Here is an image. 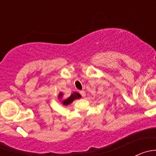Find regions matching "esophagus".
<instances>
[{
  "instance_id": "esophagus-1",
  "label": "esophagus",
  "mask_w": 156,
  "mask_h": 156,
  "mask_svg": "<svg viewBox=\"0 0 156 156\" xmlns=\"http://www.w3.org/2000/svg\"><path fill=\"white\" fill-rule=\"evenodd\" d=\"M80 94H81V95L83 97H85V95H86V94H85V91H84V90H81V91H80Z\"/></svg>"
}]
</instances>
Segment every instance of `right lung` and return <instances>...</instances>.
I'll use <instances>...</instances> for the list:
<instances>
[{
  "label": "right lung",
  "instance_id": "obj_1",
  "mask_svg": "<svg viewBox=\"0 0 156 156\" xmlns=\"http://www.w3.org/2000/svg\"><path fill=\"white\" fill-rule=\"evenodd\" d=\"M62 97H63V94H62V92H60L59 94V95H58V99L60 100L61 103H62V105H64V106H68V105L71 104V103H72L75 100L81 98V96L78 93L73 92L72 94H71L70 97H68V98L62 99Z\"/></svg>",
  "mask_w": 156,
  "mask_h": 156
}]
</instances>
